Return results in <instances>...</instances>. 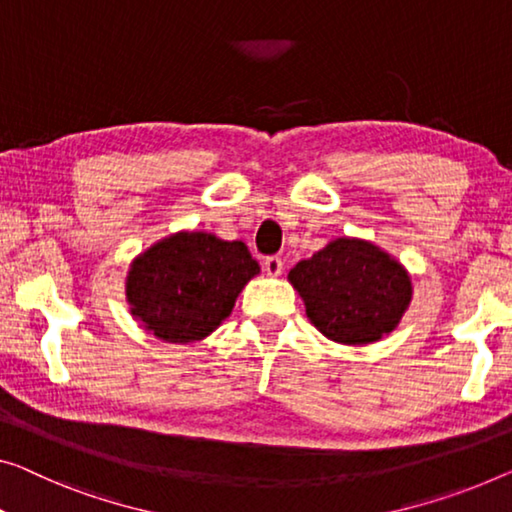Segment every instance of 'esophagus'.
<instances>
[{
  "label": "esophagus",
  "instance_id": "obj_1",
  "mask_svg": "<svg viewBox=\"0 0 512 512\" xmlns=\"http://www.w3.org/2000/svg\"><path fill=\"white\" fill-rule=\"evenodd\" d=\"M282 266H285V262H282V257H278V255H271L264 259V269L269 276H280Z\"/></svg>",
  "mask_w": 512,
  "mask_h": 512
}]
</instances>
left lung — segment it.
<instances>
[{
  "mask_svg": "<svg viewBox=\"0 0 512 512\" xmlns=\"http://www.w3.org/2000/svg\"><path fill=\"white\" fill-rule=\"evenodd\" d=\"M301 294L305 315L329 340L370 345L400 324L411 303V280L404 266L375 243L331 241L289 271Z\"/></svg>",
  "mask_w": 512,
  "mask_h": 512,
  "instance_id": "1",
  "label": "left lung"
}]
</instances>
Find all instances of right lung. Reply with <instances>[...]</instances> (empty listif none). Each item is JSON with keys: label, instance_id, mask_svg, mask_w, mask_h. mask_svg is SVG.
Instances as JSON below:
<instances>
[{"label": "right lung", "instance_id": "add662e5", "mask_svg": "<svg viewBox=\"0 0 512 512\" xmlns=\"http://www.w3.org/2000/svg\"><path fill=\"white\" fill-rule=\"evenodd\" d=\"M259 264L243 241L177 232L133 259L126 278L131 315L165 342L207 338L230 317Z\"/></svg>", "mask_w": 512, "mask_h": 512}]
</instances>
